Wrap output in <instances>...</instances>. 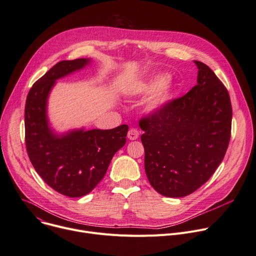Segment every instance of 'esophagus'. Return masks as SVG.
<instances>
[{"label":"esophagus","mask_w":256,"mask_h":256,"mask_svg":"<svg viewBox=\"0 0 256 256\" xmlns=\"http://www.w3.org/2000/svg\"><path fill=\"white\" fill-rule=\"evenodd\" d=\"M138 134H140V132H138V130L136 128H130L128 132V138H130V140L134 141V140H136V138H138Z\"/></svg>","instance_id":"esophagus-1"}]
</instances>
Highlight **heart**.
Masks as SVG:
<instances>
[{"label": "heart", "mask_w": 256, "mask_h": 256, "mask_svg": "<svg viewBox=\"0 0 256 256\" xmlns=\"http://www.w3.org/2000/svg\"><path fill=\"white\" fill-rule=\"evenodd\" d=\"M153 91L154 92L145 103L146 112L153 114L164 109L172 97V84L166 74H156L146 80L134 82L126 88V94L136 97L148 95Z\"/></svg>", "instance_id": "heart-1"}]
</instances>
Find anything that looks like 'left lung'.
Masks as SVG:
<instances>
[{
    "instance_id": "left-lung-1",
    "label": "left lung",
    "mask_w": 256,
    "mask_h": 256,
    "mask_svg": "<svg viewBox=\"0 0 256 256\" xmlns=\"http://www.w3.org/2000/svg\"><path fill=\"white\" fill-rule=\"evenodd\" d=\"M194 63L196 86L140 122L147 178L159 194L170 198L188 196L209 180L230 136L228 92L207 65Z\"/></svg>"
}]
</instances>
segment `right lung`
Listing matches in <instances>:
<instances>
[{
    "instance_id": "add662e5",
    "label": "right lung",
    "mask_w": 256,
    "mask_h": 256,
    "mask_svg": "<svg viewBox=\"0 0 256 256\" xmlns=\"http://www.w3.org/2000/svg\"><path fill=\"white\" fill-rule=\"evenodd\" d=\"M90 63V58L58 62L32 86L26 103V143L32 164L46 184L67 197H82L94 189L126 142V124L58 132L49 122L48 100L57 80Z\"/></svg>"
}]
</instances>
